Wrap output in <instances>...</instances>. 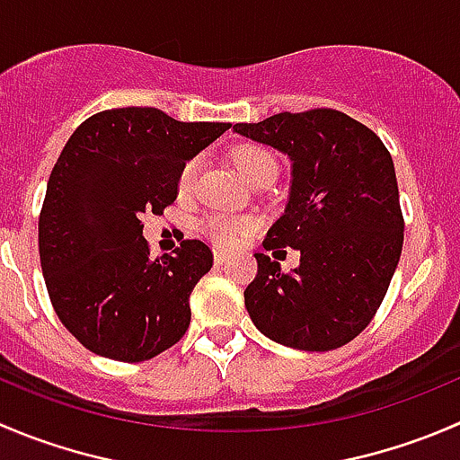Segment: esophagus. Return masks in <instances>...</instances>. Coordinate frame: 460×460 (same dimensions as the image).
<instances>
[{
	"label": "esophagus",
	"instance_id": "obj_1",
	"mask_svg": "<svg viewBox=\"0 0 460 460\" xmlns=\"http://www.w3.org/2000/svg\"><path fill=\"white\" fill-rule=\"evenodd\" d=\"M213 261H216V265H225L226 253L225 252H216V253H213Z\"/></svg>",
	"mask_w": 460,
	"mask_h": 460
}]
</instances>
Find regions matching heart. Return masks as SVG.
<instances>
[{
    "label": "heart",
    "instance_id": "heart-1",
    "mask_svg": "<svg viewBox=\"0 0 460 460\" xmlns=\"http://www.w3.org/2000/svg\"><path fill=\"white\" fill-rule=\"evenodd\" d=\"M231 162H234L235 171L253 186H261L265 181H271L279 172V162H276L274 153L265 146L258 144H243L238 148L231 150ZM199 157L186 159L184 166L180 168V177H177V190L181 195H189L193 190L195 181L199 175ZM253 229V222L247 217H231L222 216V213H213L202 222V231L208 240H213L220 247H234L244 234Z\"/></svg>",
    "mask_w": 460,
    "mask_h": 460
}]
</instances>
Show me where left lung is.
Listing matches in <instances>:
<instances>
[{
    "label": "left lung",
    "instance_id": "8db88e82",
    "mask_svg": "<svg viewBox=\"0 0 460 460\" xmlns=\"http://www.w3.org/2000/svg\"><path fill=\"white\" fill-rule=\"evenodd\" d=\"M234 130L292 159L288 208L262 247L301 252L292 271L253 253L258 271L244 289L249 316L289 349H341L373 321L402 253L391 153L371 128L330 107L280 111Z\"/></svg>",
    "mask_w": 460,
    "mask_h": 460
}]
</instances>
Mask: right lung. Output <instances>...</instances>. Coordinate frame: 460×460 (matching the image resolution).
Wrapping results in <instances>:
<instances>
[{
  "label": "right lung",
  "instance_id": "obj_1",
  "mask_svg": "<svg viewBox=\"0 0 460 460\" xmlns=\"http://www.w3.org/2000/svg\"><path fill=\"white\" fill-rule=\"evenodd\" d=\"M231 123H184L157 107H117L80 123L62 148L38 222L40 265L58 319L101 358L146 362L180 341L189 296L211 270L202 240L150 258L141 216L177 199L186 159Z\"/></svg>",
  "mask_w": 460,
  "mask_h": 460
}]
</instances>
